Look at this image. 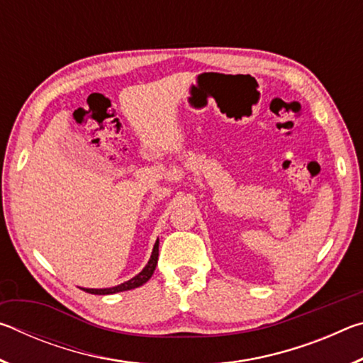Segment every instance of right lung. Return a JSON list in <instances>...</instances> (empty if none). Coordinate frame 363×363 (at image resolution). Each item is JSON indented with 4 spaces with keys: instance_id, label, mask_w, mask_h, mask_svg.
<instances>
[{
    "instance_id": "right-lung-1",
    "label": "right lung",
    "mask_w": 363,
    "mask_h": 363,
    "mask_svg": "<svg viewBox=\"0 0 363 363\" xmlns=\"http://www.w3.org/2000/svg\"><path fill=\"white\" fill-rule=\"evenodd\" d=\"M157 262H158V240L155 242V245H153V251H152V256H150L149 262H147V266L143 270H140L136 277H133L131 280L125 281V284L116 285V286H112V288H83V290L86 293H91V294H113V293L133 290V288H138L140 285H144L145 281L152 277L153 270H155V267H157Z\"/></svg>"
}]
</instances>
